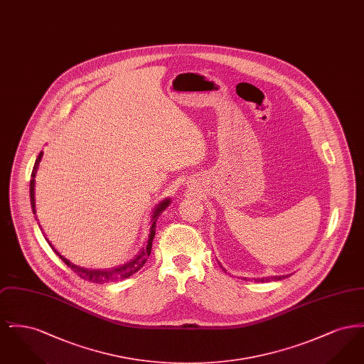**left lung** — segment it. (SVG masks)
Instances as JSON below:
<instances>
[{
    "instance_id": "obj_1",
    "label": "left lung",
    "mask_w": 364,
    "mask_h": 364,
    "mask_svg": "<svg viewBox=\"0 0 364 364\" xmlns=\"http://www.w3.org/2000/svg\"><path fill=\"white\" fill-rule=\"evenodd\" d=\"M281 278H285V276H281V277L266 278V281H270V279H281ZM257 281H264V278H260V279H257Z\"/></svg>"
}]
</instances>
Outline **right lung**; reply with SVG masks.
<instances>
[{
    "mask_svg": "<svg viewBox=\"0 0 364 364\" xmlns=\"http://www.w3.org/2000/svg\"><path fill=\"white\" fill-rule=\"evenodd\" d=\"M42 156H43V153L41 151L39 156L36 158V161H35L33 173H31V181H30V198H31V208H33V213H34V214H36V211H35V174H36V171H38V166H39V162H41ZM169 203H171V200L166 199V200L161 202V203L156 206V210H154V214H153V218H151V226H150L149 239H147L144 248L140 251V254H139L138 257H136L135 259L128 262L127 264L117 267V269H112V270H87V269H83V267H79V266H76V264H72L70 260L65 259L63 255H60V254L54 250V247H53L48 239H46V242H49V245L52 247L53 251L60 257V259L63 260L68 267H70L79 277L83 278V279H86V281L97 282V284H104V282H113V281H119V279L131 277L132 274H135L136 272H139V270L144 266L146 260L150 257V254H151V247H153V239H154V236H156V220H158L159 214L169 206ZM35 218H36V217H35ZM41 230H42V229H41ZM43 236H45V235H43Z\"/></svg>",
    "mask_w": 364,
    "mask_h": 364,
    "instance_id": "1",
    "label": "right lung"
}]
</instances>
